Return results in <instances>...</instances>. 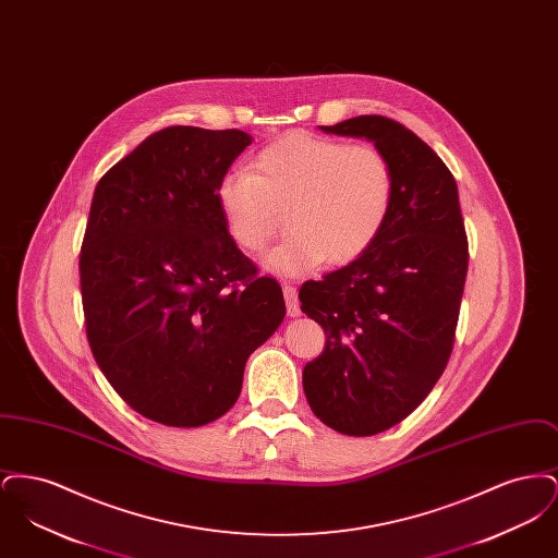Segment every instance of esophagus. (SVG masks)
I'll return each instance as SVG.
<instances>
[{"mask_svg": "<svg viewBox=\"0 0 558 558\" xmlns=\"http://www.w3.org/2000/svg\"><path fill=\"white\" fill-rule=\"evenodd\" d=\"M284 292V301H287V312L291 318H299L301 316V307H299V301H296V289L291 284H284L282 287Z\"/></svg>", "mask_w": 558, "mask_h": 558, "instance_id": "esophagus-1", "label": "esophagus"}]
</instances>
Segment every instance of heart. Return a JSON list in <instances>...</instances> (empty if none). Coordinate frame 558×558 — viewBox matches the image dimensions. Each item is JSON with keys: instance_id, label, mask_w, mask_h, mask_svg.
Returning <instances> with one entry per match:
<instances>
[{"instance_id": "heart-1", "label": "heart", "mask_w": 558, "mask_h": 558, "mask_svg": "<svg viewBox=\"0 0 558 558\" xmlns=\"http://www.w3.org/2000/svg\"><path fill=\"white\" fill-rule=\"evenodd\" d=\"M228 234L246 253L264 251L284 226L291 234L266 267L296 276L360 259L380 236L396 198L389 159L372 144L291 133L269 144L248 171L219 180Z\"/></svg>"}]
</instances>
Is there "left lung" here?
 <instances>
[{
  "label": "left lung",
  "instance_id": "obj_1",
  "mask_svg": "<svg viewBox=\"0 0 558 558\" xmlns=\"http://www.w3.org/2000/svg\"><path fill=\"white\" fill-rule=\"evenodd\" d=\"M319 130L371 140L396 175L393 207L371 248L299 291L301 312L326 335L303 371L310 408L324 425L368 437L412 414L446 371L469 240L456 180L416 133L380 114Z\"/></svg>",
  "mask_w": 558,
  "mask_h": 558
}]
</instances>
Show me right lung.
Segmentation results:
<instances>
[{
  "label": "right lung",
  "instance_id": "add662e5",
  "mask_svg": "<svg viewBox=\"0 0 558 558\" xmlns=\"http://www.w3.org/2000/svg\"><path fill=\"white\" fill-rule=\"evenodd\" d=\"M251 140L165 128L94 190L80 255L87 341L112 389L160 425L223 416L248 355L287 314L280 284L242 255L215 196Z\"/></svg>",
  "mask_w": 558,
  "mask_h": 558
}]
</instances>
